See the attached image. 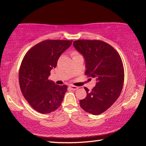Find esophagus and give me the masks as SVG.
Masks as SVG:
<instances>
[{
    "label": "esophagus",
    "instance_id": "obj_1",
    "mask_svg": "<svg viewBox=\"0 0 146 146\" xmlns=\"http://www.w3.org/2000/svg\"><path fill=\"white\" fill-rule=\"evenodd\" d=\"M69 87H70V88H71V90H77V89L78 88V87H77V86H72V85L70 86H69Z\"/></svg>",
    "mask_w": 146,
    "mask_h": 146
}]
</instances>
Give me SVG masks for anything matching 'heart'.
Instances as JSON below:
<instances>
[{
  "instance_id": "1",
  "label": "heart",
  "mask_w": 146,
  "mask_h": 146,
  "mask_svg": "<svg viewBox=\"0 0 146 146\" xmlns=\"http://www.w3.org/2000/svg\"><path fill=\"white\" fill-rule=\"evenodd\" d=\"M73 55H76V53L75 52H74V53H73Z\"/></svg>"
}]
</instances>
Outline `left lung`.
<instances>
[{
    "label": "left lung",
    "mask_w": 146,
    "mask_h": 146,
    "mask_svg": "<svg viewBox=\"0 0 146 146\" xmlns=\"http://www.w3.org/2000/svg\"><path fill=\"white\" fill-rule=\"evenodd\" d=\"M73 46L84 56L85 74L96 79V86L90 91L84 88L87 97L80 100L84 110L100 115L111 106L122 91L124 70L119 54L113 47L98 40H78Z\"/></svg>",
    "instance_id": "8db88e82"
}]
</instances>
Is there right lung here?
<instances>
[{
  "label": "right lung",
  "mask_w": 146,
  "mask_h": 146,
  "mask_svg": "<svg viewBox=\"0 0 146 146\" xmlns=\"http://www.w3.org/2000/svg\"><path fill=\"white\" fill-rule=\"evenodd\" d=\"M72 40L42 41L26 53L20 67L19 79L21 92L32 108L42 114L55 111L67 91L66 85L55 84L48 79L50 71Z\"/></svg>",
  "instance_id": "1"
}]
</instances>
